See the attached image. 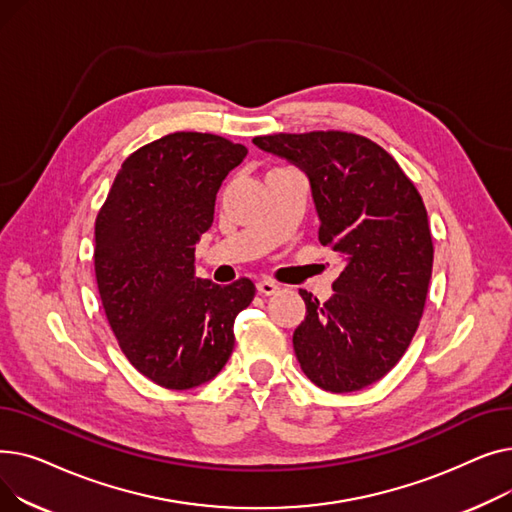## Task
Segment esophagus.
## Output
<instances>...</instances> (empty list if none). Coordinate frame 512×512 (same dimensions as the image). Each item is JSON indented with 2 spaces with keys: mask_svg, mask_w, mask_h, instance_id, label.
I'll return each mask as SVG.
<instances>
[{
  "mask_svg": "<svg viewBox=\"0 0 512 512\" xmlns=\"http://www.w3.org/2000/svg\"><path fill=\"white\" fill-rule=\"evenodd\" d=\"M257 290L261 294H265V297H272V294H276L280 290V286L272 280H261V282H257Z\"/></svg>",
  "mask_w": 512,
  "mask_h": 512,
  "instance_id": "esophagus-1",
  "label": "esophagus"
}]
</instances>
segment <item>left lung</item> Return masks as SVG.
Returning a JSON list of instances; mask_svg holds the SVG:
<instances>
[{
	"label": "left lung",
	"instance_id": "1",
	"mask_svg": "<svg viewBox=\"0 0 512 512\" xmlns=\"http://www.w3.org/2000/svg\"><path fill=\"white\" fill-rule=\"evenodd\" d=\"M253 143L307 174L319 242L344 257L326 303L301 290L307 315L292 336L301 369L336 394L371 386L405 355L423 315L434 245L421 195L390 153L353 132Z\"/></svg>",
	"mask_w": 512,
	"mask_h": 512
}]
</instances>
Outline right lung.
I'll list each match as a JSON object with an SVG mask.
<instances>
[{
	"instance_id": "right-lung-1",
	"label": "right lung",
	"mask_w": 512,
	"mask_h": 512,
	"mask_svg": "<svg viewBox=\"0 0 512 512\" xmlns=\"http://www.w3.org/2000/svg\"><path fill=\"white\" fill-rule=\"evenodd\" d=\"M247 147L174 132L134 151L95 222V278L126 359L151 382L188 390L222 371L234 319L255 284L195 276V245L213 224L215 195Z\"/></svg>"
}]
</instances>
